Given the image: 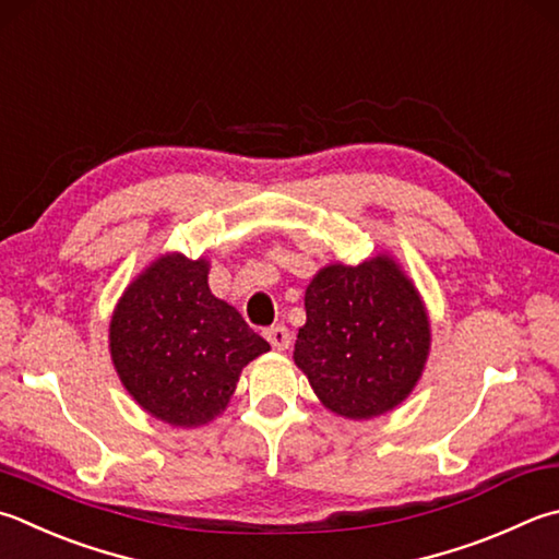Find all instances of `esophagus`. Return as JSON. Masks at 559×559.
Returning a JSON list of instances; mask_svg holds the SVG:
<instances>
[{"label":"esophagus","mask_w":559,"mask_h":559,"mask_svg":"<svg viewBox=\"0 0 559 559\" xmlns=\"http://www.w3.org/2000/svg\"><path fill=\"white\" fill-rule=\"evenodd\" d=\"M265 338L270 341L272 347H275V350H287L292 343V333L287 325H272V329L265 331Z\"/></svg>","instance_id":"34e87169"}]
</instances>
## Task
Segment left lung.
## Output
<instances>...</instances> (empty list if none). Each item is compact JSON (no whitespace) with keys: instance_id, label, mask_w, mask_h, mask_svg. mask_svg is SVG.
<instances>
[{"instance_id":"1","label":"left lung","mask_w":559,"mask_h":559,"mask_svg":"<svg viewBox=\"0 0 559 559\" xmlns=\"http://www.w3.org/2000/svg\"><path fill=\"white\" fill-rule=\"evenodd\" d=\"M304 309L294 365L325 408L367 420L406 402L426 370L430 321L414 280L389 252L321 267Z\"/></svg>"}]
</instances>
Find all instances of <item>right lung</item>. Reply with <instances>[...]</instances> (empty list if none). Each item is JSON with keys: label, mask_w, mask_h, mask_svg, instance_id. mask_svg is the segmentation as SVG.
<instances>
[{"label": "right lung", "mask_w": 559, "mask_h": 559, "mask_svg": "<svg viewBox=\"0 0 559 559\" xmlns=\"http://www.w3.org/2000/svg\"><path fill=\"white\" fill-rule=\"evenodd\" d=\"M206 258H155L116 301L109 353L145 414L197 428L226 411L248 362L270 350L230 304L209 289Z\"/></svg>", "instance_id": "add662e5"}]
</instances>
